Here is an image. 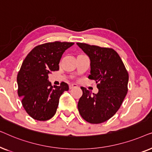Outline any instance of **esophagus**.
<instances>
[{
  "mask_svg": "<svg viewBox=\"0 0 152 152\" xmlns=\"http://www.w3.org/2000/svg\"><path fill=\"white\" fill-rule=\"evenodd\" d=\"M77 86H78V85L76 84H70L69 85V88L70 89H72V88H76V87H77Z\"/></svg>",
  "mask_w": 152,
  "mask_h": 152,
  "instance_id": "34e87169",
  "label": "esophagus"
}]
</instances>
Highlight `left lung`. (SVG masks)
I'll return each instance as SVG.
<instances>
[{
	"mask_svg": "<svg viewBox=\"0 0 152 152\" xmlns=\"http://www.w3.org/2000/svg\"><path fill=\"white\" fill-rule=\"evenodd\" d=\"M77 45L90 59L88 79L95 80L98 88L97 94H92L81 87L83 94L78 102L79 112L89 123H102L113 117L120 109L127 93L128 72L113 49L83 43Z\"/></svg>",
	"mask_w": 152,
	"mask_h": 152,
	"instance_id": "8db88e82",
	"label": "left lung"
}]
</instances>
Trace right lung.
Instances as JSON below:
<instances>
[{
  "mask_svg": "<svg viewBox=\"0 0 152 152\" xmlns=\"http://www.w3.org/2000/svg\"><path fill=\"white\" fill-rule=\"evenodd\" d=\"M74 43L55 41L37 45L23 61L17 75L18 95L23 107L33 119L45 121L55 115L60 96L69 87L65 82L52 86L48 75L59 69L66 50Z\"/></svg>",
  "mask_w": 152,
  "mask_h": 152,
  "instance_id": "right-lung-1",
  "label": "right lung"
}]
</instances>
